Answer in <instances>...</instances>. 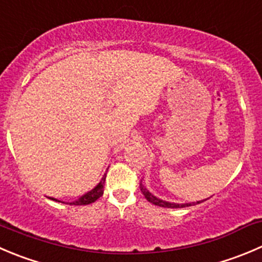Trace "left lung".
I'll use <instances>...</instances> for the list:
<instances>
[{"label": "left lung", "instance_id": "1", "mask_svg": "<svg viewBox=\"0 0 262 262\" xmlns=\"http://www.w3.org/2000/svg\"><path fill=\"white\" fill-rule=\"evenodd\" d=\"M139 188H141V192L143 193V195L146 197V200L148 202H151V204L156 205V206H160V207H169V209H182V207H188V206H192V205H195V204H201V202H192V204H171V202H166V201H162V200L157 199V197H155L154 194H151V193L148 192V190L144 188V185L139 184Z\"/></svg>", "mask_w": 262, "mask_h": 262}]
</instances>
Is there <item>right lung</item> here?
Returning a JSON list of instances; mask_svg holds the SVG:
<instances>
[{
	"label": "right lung",
	"instance_id": "obj_1",
	"mask_svg": "<svg viewBox=\"0 0 262 262\" xmlns=\"http://www.w3.org/2000/svg\"><path fill=\"white\" fill-rule=\"evenodd\" d=\"M105 179H106V175H103L102 180H101L100 183L97 184V187L93 188L91 192L85 193L84 195H82L78 201L73 202V204L70 205H77V206H80V205H90L92 204V202H95L96 200H98L101 197V195L103 194V187H105ZM53 200V201H57L56 199H51Z\"/></svg>",
	"mask_w": 262,
	"mask_h": 262
}]
</instances>
